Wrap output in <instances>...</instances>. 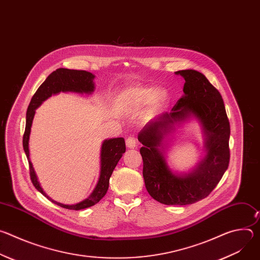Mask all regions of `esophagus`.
Wrapping results in <instances>:
<instances>
[{
	"label": "esophagus",
	"instance_id": "1",
	"mask_svg": "<svg viewBox=\"0 0 260 260\" xmlns=\"http://www.w3.org/2000/svg\"><path fill=\"white\" fill-rule=\"evenodd\" d=\"M125 143H126L127 148H129V149H134V148H136V145H137V140L134 137H128L125 140Z\"/></svg>",
	"mask_w": 260,
	"mask_h": 260
}]
</instances>
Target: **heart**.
I'll return each mask as SVG.
<instances>
[{"instance_id": "b5f03b06", "label": "heart", "mask_w": 260, "mask_h": 260, "mask_svg": "<svg viewBox=\"0 0 260 260\" xmlns=\"http://www.w3.org/2000/svg\"><path fill=\"white\" fill-rule=\"evenodd\" d=\"M169 102V94L162 88L152 90L150 87L129 86L122 90L117 96V103L127 111L143 108L146 104L151 111L164 108Z\"/></svg>"}]
</instances>
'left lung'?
<instances>
[{"instance_id": "8db88e82", "label": "left lung", "mask_w": 260, "mask_h": 260, "mask_svg": "<svg viewBox=\"0 0 260 260\" xmlns=\"http://www.w3.org/2000/svg\"><path fill=\"white\" fill-rule=\"evenodd\" d=\"M185 79L184 95L171 112L151 119L138 135L143 144V177L149 194L165 205H190L207 198L230 164L231 126L223 100L204 74L196 70L175 72ZM194 117L205 135L206 156L189 173H174L163 155L164 137L180 123Z\"/></svg>"}]
</instances>
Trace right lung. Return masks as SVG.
Listing matches in <instances>:
<instances>
[{
    "mask_svg": "<svg viewBox=\"0 0 260 260\" xmlns=\"http://www.w3.org/2000/svg\"><path fill=\"white\" fill-rule=\"evenodd\" d=\"M93 79H94V75L89 72L59 68L56 71L52 72L46 78V80L40 85V87L37 89V91L35 92V94L30 100V103L26 111V122H25V131L22 139V145H23V150L25 152V155L27 157L28 165H29L30 180L36 189L40 191L49 201H51L52 203H54L55 205L61 208L69 209V210L77 211V210L89 208L95 205L96 203H99L105 197L109 188L110 177L112 175L122 154L125 152L124 139L113 138V139L105 140L103 142L102 149H101V173H100L98 184L95 188L93 189L92 193L87 199H85L84 201L78 204L63 205L50 199L43 191L38 179H37V175L29 160L28 140H29L30 127H31L34 116H35V110L38 108L45 100H47L52 94H56L59 92H77V93L89 94L94 90Z\"/></svg>",
    "mask_w": 260,
    "mask_h": 260,
    "instance_id": "add662e5",
    "label": "right lung"
}]
</instances>
